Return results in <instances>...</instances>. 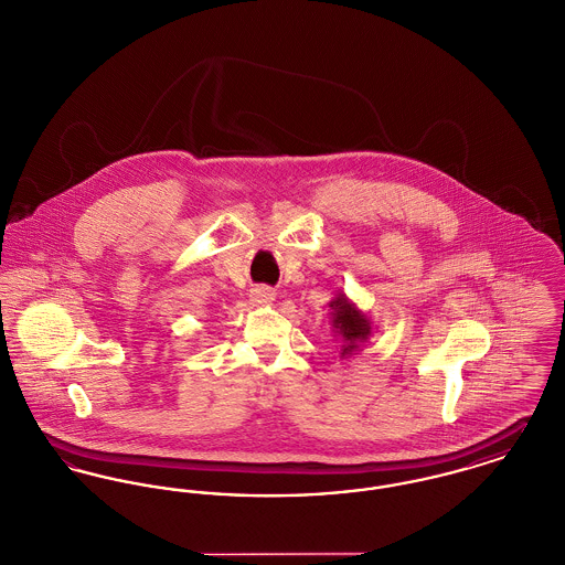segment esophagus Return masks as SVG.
I'll list each match as a JSON object with an SVG mask.
<instances>
[{
	"mask_svg": "<svg viewBox=\"0 0 565 565\" xmlns=\"http://www.w3.org/2000/svg\"><path fill=\"white\" fill-rule=\"evenodd\" d=\"M252 297L258 301V303H273L275 301V290L268 288V286H256L252 290Z\"/></svg>",
	"mask_w": 565,
	"mask_h": 565,
	"instance_id": "obj_1",
	"label": "esophagus"
}]
</instances>
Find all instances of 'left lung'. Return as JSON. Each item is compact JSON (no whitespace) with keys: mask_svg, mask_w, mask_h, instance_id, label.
Returning <instances> with one entry per match:
<instances>
[{"mask_svg":"<svg viewBox=\"0 0 565 565\" xmlns=\"http://www.w3.org/2000/svg\"><path fill=\"white\" fill-rule=\"evenodd\" d=\"M329 307H331L333 329L344 342L342 356L356 352L359 344L367 342V338L372 335V322L367 320V316L356 305L348 301L347 295H338L329 303Z\"/></svg>","mask_w":565,"mask_h":565,"instance_id":"8db88e82","label":"left lung"}]
</instances>
